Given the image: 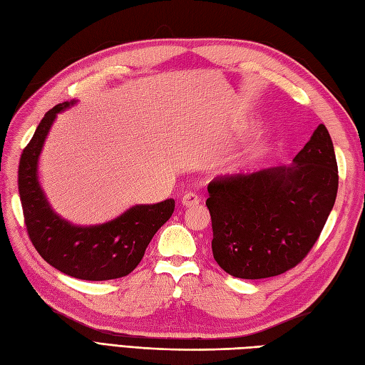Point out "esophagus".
<instances>
[{
    "mask_svg": "<svg viewBox=\"0 0 365 365\" xmlns=\"http://www.w3.org/2000/svg\"><path fill=\"white\" fill-rule=\"evenodd\" d=\"M200 201H201V197H200V196H197L196 193H193V192H189V193H185V195L182 196V200H181L182 205H185V207H190V205H196V204H200Z\"/></svg>",
    "mask_w": 365,
    "mask_h": 365,
    "instance_id": "1",
    "label": "esophagus"
}]
</instances>
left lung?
<instances>
[{"label":"left lung","instance_id":"8db88e82","mask_svg":"<svg viewBox=\"0 0 365 365\" xmlns=\"http://www.w3.org/2000/svg\"><path fill=\"white\" fill-rule=\"evenodd\" d=\"M213 257L237 279L274 277L312 250L338 192L334 143L319 125L289 165L215 178L207 187Z\"/></svg>","mask_w":365,"mask_h":365}]
</instances>
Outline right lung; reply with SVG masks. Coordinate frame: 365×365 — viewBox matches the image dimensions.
<instances>
[{"label": "right lung", "mask_w": 365, "mask_h": 365, "mask_svg": "<svg viewBox=\"0 0 365 365\" xmlns=\"http://www.w3.org/2000/svg\"><path fill=\"white\" fill-rule=\"evenodd\" d=\"M73 103L51 108L21 155L18 189L27 233L41 257L63 274L91 282L120 279L137 268L153 235L170 219L175 201L134 205L90 227L73 225L54 213L38 181V161L54 118Z\"/></svg>", "instance_id": "1"}]
</instances>
